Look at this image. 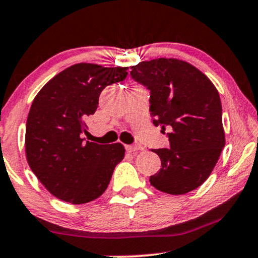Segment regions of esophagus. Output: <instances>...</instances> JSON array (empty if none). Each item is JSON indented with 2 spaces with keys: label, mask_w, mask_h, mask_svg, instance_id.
I'll return each instance as SVG.
<instances>
[{
  "label": "esophagus",
  "mask_w": 258,
  "mask_h": 258,
  "mask_svg": "<svg viewBox=\"0 0 258 258\" xmlns=\"http://www.w3.org/2000/svg\"><path fill=\"white\" fill-rule=\"evenodd\" d=\"M125 150L128 153H134V152H138V151L142 150V147L140 146V145H126Z\"/></svg>",
  "instance_id": "obj_1"
}]
</instances>
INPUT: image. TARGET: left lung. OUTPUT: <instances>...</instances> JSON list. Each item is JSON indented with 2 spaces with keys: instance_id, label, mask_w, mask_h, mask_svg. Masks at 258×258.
Masks as SVG:
<instances>
[{
  "instance_id": "obj_1",
  "label": "left lung",
  "mask_w": 258,
  "mask_h": 258,
  "mask_svg": "<svg viewBox=\"0 0 258 258\" xmlns=\"http://www.w3.org/2000/svg\"><path fill=\"white\" fill-rule=\"evenodd\" d=\"M130 75L151 90L154 125L170 130V148L153 150L162 168L150 177L151 184L174 196L198 188L210 176L226 144L216 87L189 62L174 57L141 61L132 66Z\"/></svg>"
}]
</instances>
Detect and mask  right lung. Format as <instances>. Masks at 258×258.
Listing matches in <instances>:
<instances>
[{
  "label": "right lung",
  "instance_id": "1",
  "mask_svg": "<svg viewBox=\"0 0 258 258\" xmlns=\"http://www.w3.org/2000/svg\"><path fill=\"white\" fill-rule=\"evenodd\" d=\"M126 68L80 62L54 76L39 90L26 120L25 153L33 174L54 197L86 204L107 188L124 158L119 142L84 141V119L94 114L105 87L125 80Z\"/></svg>",
  "mask_w": 258,
  "mask_h": 258
}]
</instances>
